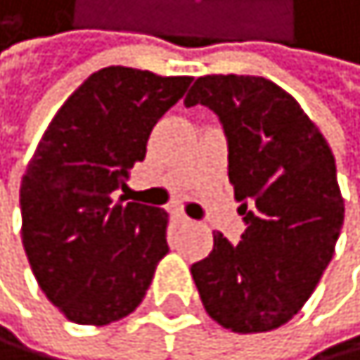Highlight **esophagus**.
<instances>
[{
  "mask_svg": "<svg viewBox=\"0 0 360 360\" xmlns=\"http://www.w3.org/2000/svg\"><path fill=\"white\" fill-rule=\"evenodd\" d=\"M172 214V221H174V224H188V217H186V212L184 210H176V207H174V210L170 212Z\"/></svg>",
  "mask_w": 360,
  "mask_h": 360,
  "instance_id": "1",
  "label": "esophagus"
}]
</instances>
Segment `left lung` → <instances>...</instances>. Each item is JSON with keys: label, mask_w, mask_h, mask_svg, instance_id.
<instances>
[{"label": "left lung", "mask_w": 360, "mask_h": 360, "mask_svg": "<svg viewBox=\"0 0 360 360\" xmlns=\"http://www.w3.org/2000/svg\"><path fill=\"white\" fill-rule=\"evenodd\" d=\"M207 105L228 139V176L245 232L190 268L205 312L239 334L285 326L332 261L345 217L334 155L312 119L270 79L199 77L184 101Z\"/></svg>", "instance_id": "1"}]
</instances>
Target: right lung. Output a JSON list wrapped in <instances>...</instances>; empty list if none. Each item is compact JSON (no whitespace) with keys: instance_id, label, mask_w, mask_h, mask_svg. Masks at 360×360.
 <instances>
[{"instance_id":"add662e5","label":"right lung","mask_w":360,"mask_h":360,"mask_svg":"<svg viewBox=\"0 0 360 360\" xmlns=\"http://www.w3.org/2000/svg\"><path fill=\"white\" fill-rule=\"evenodd\" d=\"M192 77L108 66L66 99L19 188L21 243L48 301L79 326L136 310L168 255V212L115 201Z\"/></svg>"}]
</instances>
